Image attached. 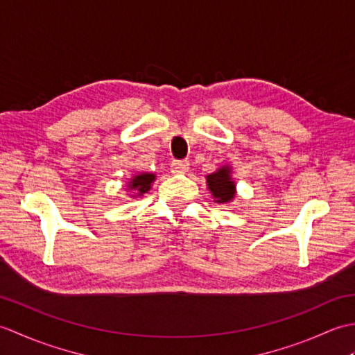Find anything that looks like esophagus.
Returning a JSON list of instances; mask_svg holds the SVG:
<instances>
[{
	"instance_id": "esophagus-1",
	"label": "esophagus",
	"mask_w": 355,
	"mask_h": 355,
	"mask_svg": "<svg viewBox=\"0 0 355 355\" xmlns=\"http://www.w3.org/2000/svg\"><path fill=\"white\" fill-rule=\"evenodd\" d=\"M189 162L187 160H175L172 162V172L173 173H186L187 171H189Z\"/></svg>"
}]
</instances>
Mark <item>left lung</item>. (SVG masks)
<instances>
[{"label":"left lung","mask_w":355,"mask_h":355,"mask_svg":"<svg viewBox=\"0 0 355 355\" xmlns=\"http://www.w3.org/2000/svg\"><path fill=\"white\" fill-rule=\"evenodd\" d=\"M207 189L212 193L214 201L220 205H229L236 197V183L232 177V166L223 164L215 172L206 175Z\"/></svg>","instance_id":"left-lung-1"}]
</instances>
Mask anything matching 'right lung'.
<instances>
[{
  "instance_id": "add662e5",
  "label": "right lung",
  "mask_w": 355,
  "mask_h": 355,
  "mask_svg": "<svg viewBox=\"0 0 355 355\" xmlns=\"http://www.w3.org/2000/svg\"><path fill=\"white\" fill-rule=\"evenodd\" d=\"M155 182V173L153 172H139L126 182V192H131L132 198L143 197L150 189V184Z\"/></svg>"
}]
</instances>
